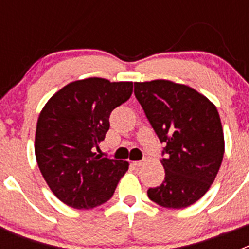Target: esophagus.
<instances>
[{
	"label": "esophagus",
	"mask_w": 249,
	"mask_h": 249,
	"mask_svg": "<svg viewBox=\"0 0 249 249\" xmlns=\"http://www.w3.org/2000/svg\"><path fill=\"white\" fill-rule=\"evenodd\" d=\"M142 164H143V162H142V160H136V162H133V166L135 167H141Z\"/></svg>",
	"instance_id": "34e87169"
}]
</instances>
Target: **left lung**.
Wrapping results in <instances>:
<instances>
[{
    "label": "left lung",
    "mask_w": 249,
    "mask_h": 249,
    "mask_svg": "<svg viewBox=\"0 0 249 249\" xmlns=\"http://www.w3.org/2000/svg\"><path fill=\"white\" fill-rule=\"evenodd\" d=\"M135 96L164 143V181L147 191L166 208H186L203 197L218 173L224 153L215 106L186 85L155 80L135 82Z\"/></svg>",
    "instance_id": "left-lung-1"
}]
</instances>
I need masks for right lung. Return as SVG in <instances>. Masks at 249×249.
<instances>
[{
  "mask_svg": "<svg viewBox=\"0 0 249 249\" xmlns=\"http://www.w3.org/2000/svg\"><path fill=\"white\" fill-rule=\"evenodd\" d=\"M133 82L91 77L68 83L50 98L37 121L38 168L59 201L76 210L101 206L113 196L128 162L94 152L109 129V114L126 102Z\"/></svg>",
  "mask_w": 249,
  "mask_h": 249,
  "instance_id": "1",
  "label": "right lung"
}]
</instances>
